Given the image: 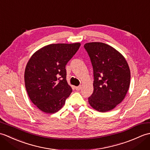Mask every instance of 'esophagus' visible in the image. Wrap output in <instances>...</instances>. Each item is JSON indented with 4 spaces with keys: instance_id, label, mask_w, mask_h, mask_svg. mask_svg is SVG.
I'll return each instance as SVG.
<instances>
[{
    "instance_id": "34e87169",
    "label": "esophagus",
    "mask_w": 150,
    "mask_h": 150,
    "mask_svg": "<svg viewBox=\"0 0 150 150\" xmlns=\"http://www.w3.org/2000/svg\"><path fill=\"white\" fill-rule=\"evenodd\" d=\"M81 86H77V87H75V89H76V90H77V91H79V90H81Z\"/></svg>"
}]
</instances>
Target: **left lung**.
Returning a JSON list of instances; mask_svg holds the SVG:
<instances>
[{
	"label": "left lung",
	"mask_w": 150,
	"mask_h": 150,
	"mask_svg": "<svg viewBox=\"0 0 150 150\" xmlns=\"http://www.w3.org/2000/svg\"><path fill=\"white\" fill-rule=\"evenodd\" d=\"M93 69V92L90 106L100 112L113 110L125 97L130 84V70L125 58L106 44H84Z\"/></svg>",
	"instance_id": "8db88e82"
}]
</instances>
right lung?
<instances>
[{
  "label": "right lung",
  "instance_id": "obj_1",
  "mask_svg": "<svg viewBox=\"0 0 150 150\" xmlns=\"http://www.w3.org/2000/svg\"><path fill=\"white\" fill-rule=\"evenodd\" d=\"M80 46L78 42L50 44L38 50L28 61L25 86L31 102L43 112L58 111L71 94L65 68Z\"/></svg>",
  "mask_w": 150,
  "mask_h": 150
}]
</instances>
